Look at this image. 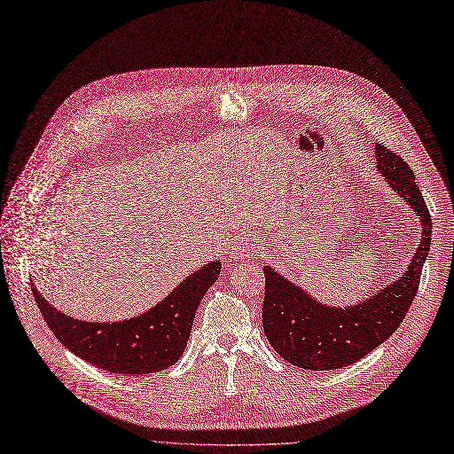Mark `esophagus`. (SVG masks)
<instances>
[{
  "instance_id": "34e87169",
  "label": "esophagus",
  "mask_w": 454,
  "mask_h": 454,
  "mask_svg": "<svg viewBox=\"0 0 454 454\" xmlns=\"http://www.w3.org/2000/svg\"><path fill=\"white\" fill-rule=\"evenodd\" d=\"M258 248H260V245H258V241H254V238H243L231 250L238 260H247L248 255L258 252Z\"/></svg>"
}]
</instances>
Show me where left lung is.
<instances>
[{
  "label": "left lung",
  "instance_id": "left-lung-1",
  "mask_svg": "<svg viewBox=\"0 0 454 454\" xmlns=\"http://www.w3.org/2000/svg\"><path fill=\"white\" fill-rule=\"evenodd\" d=\"M377 168L386 184L421 223L419 247L410 267L395 282L372 293L360 304L340 308L315 301L311 294L265 265L263 330L280 356L302 369L328 371L350 365L384 343L403 323L430 250L432 219L416 176L399 155L382 145H374Z\"/></svg>",
  "mask_w": 454,
  "mask_h": 454
}]
</instances>
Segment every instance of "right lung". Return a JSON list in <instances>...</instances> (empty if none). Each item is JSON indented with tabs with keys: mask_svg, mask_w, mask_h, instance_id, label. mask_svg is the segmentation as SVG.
<instances>
[{
	"mask_svg": "<svg viewBox=\"0 0 454 454\" xmlns=\"http://www.w3.org/2000/svg\"><path fill=\"white\" fill-rule=\"evenodd\" d=\"M221 274L215 260L170 291V294L139 317L118 323L74 319L53 308L35 284L33 297L53 336L82 360L118 374H148L168 369L182 358L194 313L206 291Z\"/></svg>",
	"mask_w": 454,
	"mask_h": 454,
	"instance_id": "add662e5",
	"label": "right lung"
}]
</instances>
